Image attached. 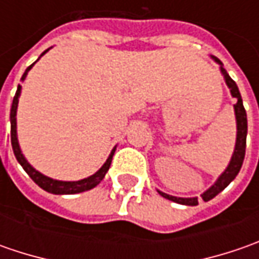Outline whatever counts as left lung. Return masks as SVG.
I'll return each instance as SVG.
<instances>
[{"label":"left lung","instance_id":"left-lung-1","mask_svg":"<svg viewBox=\"0 0 259 259\" xmlns=\"http://www.w3.org/2000/svg\"><path fill=\"white\" fill-rule=\"evenodd\" d=\"M214 60H216L219 65H222V62H221L219 59H216V57H214ZM221 70H222V73H224L225 80H226V85L229 86V89H231V94H232L234 98H236V104H235V115H236L238 134H236V145H235V151H234V155H232V160H231V163H229V165H228V168L224 171V174L218 179V182H216V183H214L209 190H206V192L202 194V199H203L204 202H207V200L213 199L214 196H218V194L221 193L225 187H226V186L231 183L235 177L238 176L239 170H241V167H242V163H244L245 148H246L248 121H246V111H245L244 104H242V98H241L239 89H238V86H236V83H235V80L231 77V76L228 75V72L225 70L224 66H221ZM158 193L161 194L163 197H165V199H168V200H173V202H176V203L187 204V206H196V204H199V202H197V197H186V199H184V197H174V196L165 194L163 193V192H158Z\"/></svg>","mask_w":259,"mask_h":259}]
</instances>
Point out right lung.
<instances>
[{
  "mask_svg": "<svg viewBox=\"0 0 259 259\" xmlns=\"http://www.w3.org/2000/svg\"><path fill=\"white\" fill-rule=\"evenodd\" d=\"M46 52H47V50H46ZM45 53H43V55H45ZM33 65H34V63H33ZM33 65L28 66V67L25 69L24 75L21 77L23 80H24L25 76H27V72L33 67ZM20 94H21V86L18 85L14 99H13V105H11V114H10V121H11V145H13V151H14L17 161H18V163L21 164V167L24 168L25 173L31 177V180H33L35 184H38L43 190L53 194L82 193V192H86V190L94 189L95 186H98V184L101 183V180L105 177L106 171L109 170V165H111V161H112V155H114L115 153V148L112 150L111 155L108 157L106 163H105L94 176H91V177H88V179H83V180H79V182H59V180H53V179H50V177H46V176H43L41 173H38L37 170H34L31 165L27 163L24 155L21 154V150H20V145H18V140H17L15 114H17V105H18V96H20Z\"/></svg>",
  "mask_w": 259,
  "mask_h": 259,
  "instance_id": "add662e5",
  "label": "right lung"
}]
</instances>
